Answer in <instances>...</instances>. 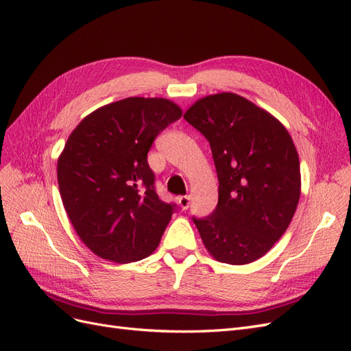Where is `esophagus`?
I'll return each instance as SVG.
<instances>
[{
    "instance_id": "obj_1",
    "label": "esophagus",
    "mask_w": 351,
    "mask_h": 351,
    "mask_svg": "<svg viewBox=\"0 0 351 351\" xmlns=\"http://www.w3.org/2000/svg\"><path fill=\"white\" fill-rule=\"evenodd\" d=\"M178 205H180V208H182L183 210H186L189 208V205H190V196L189 195L180 196L178 197Z\"/></svg>"
}]
</instances>
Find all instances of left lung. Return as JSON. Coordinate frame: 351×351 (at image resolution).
I'll return each instance as SVG.
<instances>
[{"instance_id": "obj_1", "label": "left lung", "mask_w": 351, "mask_h": 351, "mask_svg": "<svg viewBox=\"0 0 351 351\" xmlns=\"http://www.w3.org/2000/svg\"><path fill=\"white\" fill-rule=\"evenodd\" d=\"M184 120L206 137L218 176V205L193 217L217 261L262 258L290 226L300 199V162L291 136L269 112L224 92L195 102Z\"/></svg>"}]
</instances>
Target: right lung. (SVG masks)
<instances>
[{"instance_id": "add662e5", "label": "right lung", "mask_w": 351, "mask_h": 351, "mask_svg": "<svg viewBox=\"0 0 351 351\" xmlns=\"http://www.w3.org/2000/svg\"><path fill=\"white\" fill-rule=\"evenodd\" d=\"M182 117L164 98H125L80 121L58 158L62 205L82 241L102 259L141 261L158 247L176 204L159 199L147 152Z\"/></svg>"}]
</instances>
